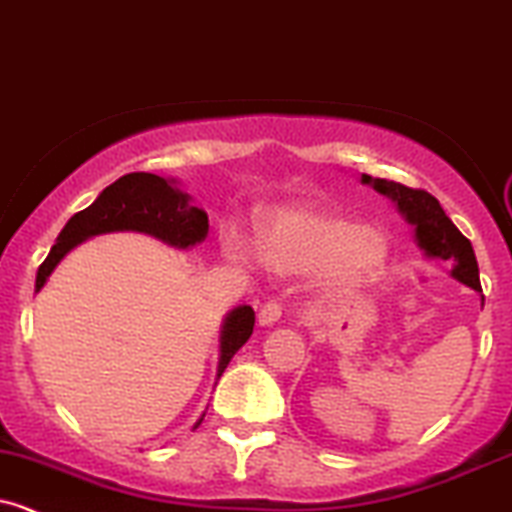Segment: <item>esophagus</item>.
Listing matches in <instances>:
<instances>
[{"instance_id":"34e87169","label":"esophagus","mask_w":512,"mask_h":512,"mask_svg":"<svg viewBox=\"0 0 512 512\" xmlns=\"http://www.w3.org/2000/svg\"><path fill=\"white\" fill-rule=\"evenodd\" d=\"M282 304H279L277 299H272V301H267L265 306H262L260 309V314H257V321H260V326H272V324H277L279 319H282Z\"/></svg>"}]
</instances>
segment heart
I'll list each match as a JSON object with an SVG mask.
<instances>
[{"instance_id":"obj_1","label":"heart","mask_w":512,"mask_h":512,"mask_svg":"<svg viewBox=\"0 0 512 512\" xmlns=\"http://www.w3.org/2000/svg\"><path fill=\"white\" fill-rule=\"evenodd\" d=\"M225 250L233 260L262 262L282 272L316 270V282L328 292H351L375 282L387 270L392 242L383 230L324 208H292L274 213L262 228V240L230 225Z\"/></svg>"}]
</instances>
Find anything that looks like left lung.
<instances>
[{
	"instance_id": "left-lung-1",
	"label": "left lung",
	"mask_w": 512,
	"mask_h": 512,
	"mask_svg": "<svg viewBox=\"0 0 512 512\" xmlns=\"http://www.w3.org/2000/svg\"><path fill=\"white\" fill-rule=\"evenodd\" d=\"M360 181L373 186L375 191L383 193L397 206L402 218L414 228V240H417L419 250L429 260H441L451 265V277L464 282L466 287L481 292V282H478V262L473 255L471 242L461 235L439 206L437 198L432 193L422 191V188H410L395 184L387 179H373V176L363 174Z\"/></svg>"
}]
</instances>
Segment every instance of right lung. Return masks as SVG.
Masks as SVG:
<instances>
[{
  "label": "right lung",
  "mask_w": 512,
  "mask_h": 512,
  "mask_svg": "<svg viewBox=\"0 0 512 512\" xmlns=\"http://www.w3.org/2000/svg\"><path fill=\"white\" fill-rule=\"evenodd\" d=\"M120 230L152 235V238L166 242L176 250H188V247L206 240L208 215L201 208L191 206V196L181 191L176 179H164V176L147 174V171H134V174L122 176L115 184L107 186L85 211L75 213L68 220L66 228L56 238V245L51 247V252L36 272V292H41L58 262L73 247H78L88 238H95V235L120 233ZM252 326H255L252 306H235L230 314H225L218 338L215 380L223 375L230 358L252 336ZM203 417L198 419L196 427L203 422Z\"/></svg>",
  "instance_id": "add662e5"
}]
</instances>
